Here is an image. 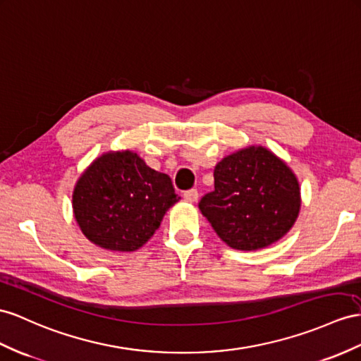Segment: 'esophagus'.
I'll return each instance as SVG.
<instances>
[{
    "mask_svg": "<svg viewBox=\"0 0 361 361\" xmlns=\"http://www.w3.org/2000/svg\"><path fill=\"white\" fill-rule=\"evenodd\" d=\"M184 200H186L188 202H195L198 200V190L190 189L188 192H184Z\"/></svg>",
    "mask_w": 361,
    "mask_h": 361,
    "instance_id": "34e87169",
    "label": "esophagus"
}]
</instances>
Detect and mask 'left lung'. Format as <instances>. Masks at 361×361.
Instances as JSON below:
<instances>
[{
	"label": "left lung",
	"instance_id": "1",
	"mask_svg": "<svg viewBox=\"0 0 361 361\" xmlns=\"http://www.w3.org/2000/svg\"><path fill=\"white\" fill-rule=\"evenodd\" d=\"M214 177L215 190L206 193L198 207L235 250L255 252L277 243L299 216V180L265 146H247L224 157Z\"/></svg>",
	"mask_w": 361,
	"mask_h": 361
}]
</instances>
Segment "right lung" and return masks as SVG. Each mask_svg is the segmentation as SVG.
<instances>
[{
	"instance_id": "1",
	"label": "right lung",
	"mask_w": 361,
	"mask_h": 361,
	"mask_svg": "<svg viewBox=\"0 0 361 361\" xmlns=\"http://www.w3.org/2000/svg\"><path fill=\"white\" fill-rule=\"evenodd\" d=\"M180 197L169 175L134 151H108L82 172L73 189V214L88 241L111 252L143 247Z\"/></svg>"
}]
</instances>
